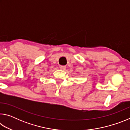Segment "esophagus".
I'll return each mask as SVG.
<instances>
[{"label":"esophagus","mask_w":130,"mask_h":130,"mask_svg":"<svg viewBox=\"0 0 130 130\" xmlns=\"http://www.w3.org/2000/svg\"><path fill=\"white\" fill-rule=\"evenodd\" d=\"M65 68H66L65 66H61V67H60V69L61 70H65Z\"/></svg>","instance_id":"34e87169"}]
</instances>
